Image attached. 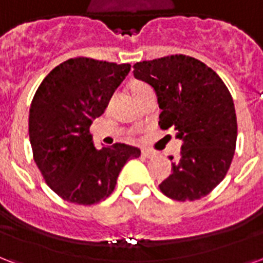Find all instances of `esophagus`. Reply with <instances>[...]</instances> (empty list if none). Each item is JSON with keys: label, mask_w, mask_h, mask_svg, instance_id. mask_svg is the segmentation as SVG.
Instances as JSON below:
<instances>
[{"label": "esophagus", "mask_w": 263, "mask_h": 263, "mask_svg": "<svg viewBox=\"0 0 263 263\" xmlns=\"http://www.w3.org/2000/svg\"><path fill=\"white\" fill-rule=\"evenodd\" d=\"M143 157L144 158H153L155 157V153H153V151H149V149H143Z\"/></svg>", "instance_id": "esophagus-1"}]
</instances>
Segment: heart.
<instances>
[{
    "label": "heart",
    "mask_w": 263,
    "mask_h": 263,
    "mask_svg": "<svg viewBox=\"0 0 263 263\" xmlns=\"http://www.w3.org/2000/svg\"><path fill=\"white\" fill-rule=\"evenodd\" d=\"M148 88H149V86L143 82H133L130 84V91L133 92V96L136 97V98H139V97L141 96L145 90H148Z\"/></svg>",
    "instance_id": "heart-1"
}]
</instances>
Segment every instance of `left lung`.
Instances as JSON below:
<instances>
[{
	"label": "left lung",
	"instance_id": "left-lung-1",
	"mask_svg": "<svg viewBox=\"0 0 263 263\" xmlns=\"http://www.w3.org/2000/svg\"><path fill=\"white\" fill-rule=\"evenodd\" d=\"M133 68L134 78L157 94L161 129H175L181 140L180 158L172 162V175L159 189L176 201L202 198L224 179L236 149V109L228 87L204 62L185 55Z\"/></svg>",
	"mask_w": 263,
	"mask_h": 263
}]
</instances>
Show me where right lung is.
<instances>
[{
  "label": "right lung",
  "instance_id": "right-lung-1",
  "mask_svg": "<svg viewBox=\"0 0 263 263\" xmlns=\"http://www.w3.org/2000/svg\"><path fill=\"white\" fill-rule=\"evenodd\" d=\"M129 72V64L68 59L35 91L29 114L33 157L45 183L65 201L92 205L105 199L124 163L141 154L120 143L97 149L90 134L92 120Z\"/></svg>",
  "mask_w": 263,
  "mask_h": 263
}]
</instances>
